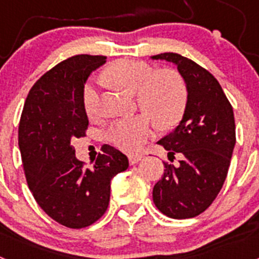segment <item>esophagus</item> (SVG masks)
<instances>
[{
	"label": "esophagus",
	"instance_id": "esophagus-1",
	"mask_svg": "<svg viewBox=\"0 0 259 259\" xmlns=\"http://www.w3.org/2000/svg\"><path fill=\"white\" fill-rule=\"evenodd\" d=\"M143 157H144L143 154H130V155H128V161H130V163H131V164H135V163H137V162L140 161Z\"/></svg>",
	"mask_w": 259,
	"mask_h": 259
}]
</instances>
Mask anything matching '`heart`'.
Here are the masks:
<instances>
[{"mask_svg": "<svg viewBox=\"0 0 259 259\" xmlns=\"http://www.w3.org/2000/svg\"><path fill=\"white\" fill-rule=\"evenodd\" d=\"M106 76L123 92L137 95L139 106L151 116L158 127H172L182 119L187 106L188 91L184 79L175 70L167 68L154 72V68L148 63L120 59L107 68ZM83 102L87 114L96 115L98 92L92 81L84 88ZM149 117L137 115L118 119L107 130L109 140L119 149L136 152L153 132Z\"/></svg>", "mask_w": 259, "mask_h": 259, "instance_id": "heart-1", "label": "heart"}]
</instances>
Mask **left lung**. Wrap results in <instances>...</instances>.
<instances>
[{"label": "left lung", "mask_w": 259, "mask_h": 259, "mask_svg": "<svg viewBox=\"0 0 259 259\" xmlns=\"http://www.w3.org/2000/svg\"><path fill=\"white\" fill-rule=\"evenodd\" d=\"M150 58L174 63L188 91L182 120L157 143L168 152V159L174 154L182 159L178 166L163 163L153 201L170 218H194L211 205L227 176L236 144L233 110L218 80L196 62L176 53Z\"/></svg>", "instance_id": "obj_1"}]
</instances>
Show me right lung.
Here are the masks:
<instances>
[{"instance_id": "add662e5", "label": "right lung", "mask_w": 259, "mask_h": 259, "mask_svg": "<svg viewBox=\"0 0 259 259\" xmlns=\"http://www.w3.org/2000/svg\"><path fill=\"white\" fill-rule=\"evenodd\" d=\"M104 56L71 57L49 70L27 96L19 123V149L29 191L50 218L68 228L88 227L109 206L110 184L128 168L127 155L110 145L91 168L75 157L71 140L84 136L83 102L91 72Z\"/></svg>"}]
</instances>
